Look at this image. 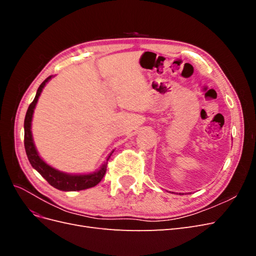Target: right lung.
Returning a JSON list of instances; mask_svg holds the SVG:
<instances>
[{
	"instance_id": "1",
	"label": "right lung",
	"mask_w": 256,
	"mask_h": 256,
	"mask_svg": "<svg viewBox=\"0 0 256 256\" xmlns=\"http://www.w3.org/2000/svg\"><path fill=\"white\" fill-rule=\"evenodd\" d=\"M52 76H48L37 90L36 96L32 104H30L26 114L24 118V147H26V152L28 159L30 161V166H32L36 171L40 173L46 180H47L52 187L56 188L62 191H80L84 189H88L92 187H95L97 184L102 182L106 172V166H108V160L111 157L112 152L108 156L104 164L102 166L98 171L90 174H67L64 172H60L58 170L52 168L51 166L47 164L46 162L40 157V154L37 152L36 147L34 145L33 136H32V131H30V127H32V118H33V113L34 109L36 106V104L38 102V98H40L42 88H44L46 83H47Z\"/></svg>"
}]
</instances>
